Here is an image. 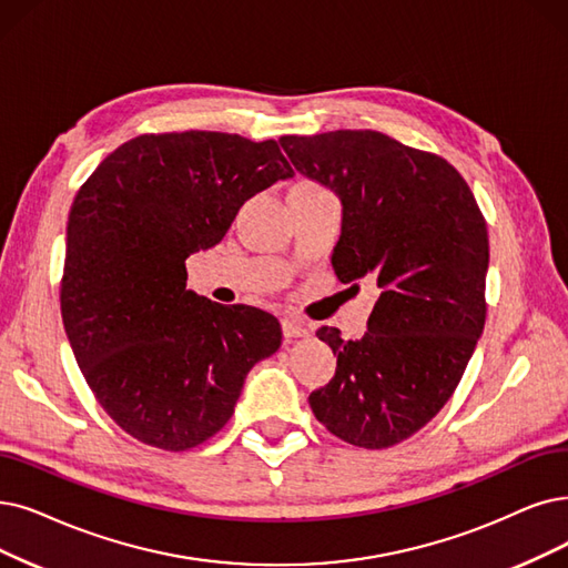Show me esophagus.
Instances as JSON below:
<instances>
[{"mask_svg": "<svg viewBox=\"0 0 568 568\" xmlns=\"http://www.w3.org/2000/svg\"><path fill=\"white\" fill-rule=\"evenodd\" d=\"M282 331H284L286 339L307 337L310 335V328L301 320H296V316H284V320H282Z\"/></svg>", "mask_w": 568, "mask_h": 568, "instance_id": "34e87169", "label": "esophagus"}]
</instances>
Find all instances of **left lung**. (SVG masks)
Listing matches in <instances>:
<instances>
[{"label":"left lung","instance_id":"8db88e82","mask_svg":"<svg viewBox=\"0 0 568 568\" xmlns=\"http://www.w3.org/2000/svg\"><path fill=\"white\" fill-rule=\"evenodd\" d=\"M280 144L293 168L343 202L337 280L371 277L379 288L361 339L316 331L337 368L310 407L339 440L392 447L440 413L483 335L485 216L445 158L382 132L286 134Z\"/></svg>","mask_w":568,"mask_h":568}]
</instances>
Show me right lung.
<instances>
[{
	"label": "right lung",
	"mask_w": 568,
	"mask_h": 568,
	"mask_svg": "<svg viewBox=\"0 0 568 568\" xmlns=\"http://www.w3.org/2000/svg\"><path fill=\"white\" fill-rule=\"evenodd\" d=\"M293 170L275 140L140 134L109 153L67 221L60 310L98 403L144 445L184 452L235 413L246 373L282 345L275 316L186 288V258Z\"/></svg>",
	"instance_id": "right-lung-1"
}]
</instances>
